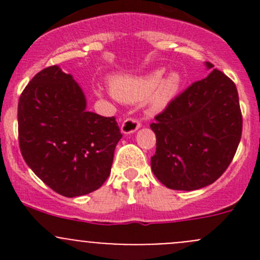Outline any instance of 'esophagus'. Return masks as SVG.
I'll return each mask as SVG.
<instances>
[{
  "mask_svg": "<svg viewBox=\"0 0 260 260\" xmlns=\"http://www.w3.org/2000/svg\"><path fill=\"white\" fill-rule=\"evenodd\" d=\"M141 127V122L137 118H127L123 120L122 125H120V131L123 135H131V133L136 132L138 128Z\"/></svg>",
  "mask_w": 260,
  "mask_h": 260,
  "instance_id": "obj_1",
  "label": "esophagus"
}]
</instances>
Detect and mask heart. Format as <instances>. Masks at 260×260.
I'll list each match as a JSON object with an SVG mask.
<instances>
[{
    "mask_svg": "<svg viewBox=\"0 0 260 260\" xmlns=\"http://www.w3.org/2000/svg\"><path fill=\"white\" fill-rule=\"evenodd\" d=\"M162 70H156L146 77H118L112 80V94L123 102H141L151 96L154 108L167 106L179 91L182 78L177 72H171L162 79ZM98 93L101 91L98 90Z\"/></svg>",
    "mask_w": 260,
    "mask_h": 260,
    "instance_id": "b5f03b06",
    "label": "heart"
}]
</instances>
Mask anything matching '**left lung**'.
<instances>
[{
  "mask_svg": "<svg viewBox=\"0 0 260 260\" xmlns=\"http://www.w3.org/2000/svg\"><path fill=\"white\" fill-rule=\"evenodd\" d=\"M214 65L206 62V68ZM154 176L172 190L192 191L215 182L239 146L243 118L234 81L217 69L195 81L154 117Z\"/></svg>",
  "mask_w": 260,
  "mask_h": 260,
  "instance_id": "8db88e82",
  "label": "left lung"
}]
</instances>
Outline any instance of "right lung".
<instances>
[{"label": "right lung", "mask_w": 260, "mask_h": 260, "mask_svg": "<svg viewBox=\"0 0 260 260\" xmlns=\"http://www.w3.org/2000/svg\"><path fill=\"white\" fill-rule=\"evenodd\" d=\"M18 143L34 174L65 198L98 190L122 138L114 117L86 111L83 90L57 65L31 79L18 101Z\"/></svg>", "instance_id": "add662e5"}]
</instances>
